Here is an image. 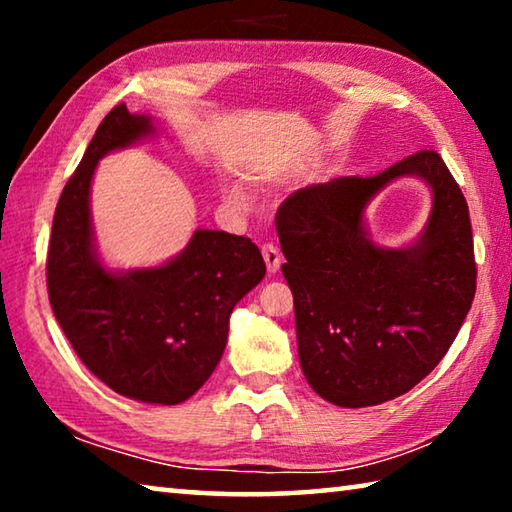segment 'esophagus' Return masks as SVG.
<instances>
[{"label":"esophagus","mask_w":512,"mask_h":512,"mask_svg":"<svg viewBox=\"0 0 512 512\" xmlns=\"http://www.w3.org/2000/svg\"><path fill=\"white\" fill-rule=\"evenodd\" d=\"M262 255H264V262H266L268 273H277V271H280V264H282L280 250H277L273 244H264V246H262Z\"/></svg>","instance_id":"obj_1"}]
</instances>
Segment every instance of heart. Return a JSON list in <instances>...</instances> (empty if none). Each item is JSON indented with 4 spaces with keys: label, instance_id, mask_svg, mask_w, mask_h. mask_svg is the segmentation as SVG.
<instances>
[{
    "label": "heart",
    "instance_id": "heart-1",
    "mask_svg": "<svg viewBox=\"0 0 512 512\" xmlns=\"http://www.w3.org/2000/svg\"><path fill=\"white\" fill-rule=\"evenodd\" d=\"M223 192H225V198H228V201L235 207H246L248 205V196L239 185H225Z\"/></svg>",
    "mask_w": 512,
    "mask_h": 512
}]
</instances>
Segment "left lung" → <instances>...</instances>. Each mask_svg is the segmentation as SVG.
<instances>
[{
    "instance_id": "1",
    "label": "left lung",
    "mask_w": 512,
    "mask_h": 512,
    "mask_svg": "<svg viewBox=\"0 0 512 512\" xmlns=\"http://www.w3.org/2000/svg\"><path fill=\"white\" fill-rule=\"evenodd\" d=\"M432 189L430 221L413 245L381 249L365 207L397 177ZM282 264L296 307L300 368L336 406L395 400L454 343L476 291L470 210L436 151L370 178L343 176L291 194L277 210Z\"/></svg>"
}]
</instances>
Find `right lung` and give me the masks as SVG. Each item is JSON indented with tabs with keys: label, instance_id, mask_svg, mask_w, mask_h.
I'll return each mask as SVG.
<instances>
[{
	"label": "right lung",
	"instance_id": "add662e5",
	"mask_svg": "<svg viewBox=\"0 0 512 512\" xmlns=\"http://www.w3.org/2000/svg\"><path fill=\"white\" fill-rule=\"evenodd\" d=\"M155 135L149 115L112 108L60 194L47 255L58 325L94 377L149 404H180L221 361L230 314L266 275L248 237L196 230L183 253L151 268L112 271L94 244L90 185L99 160Z\"/></svg>",
	"mask_w": 512,
	"mask_h": 512
}]
</instances>
